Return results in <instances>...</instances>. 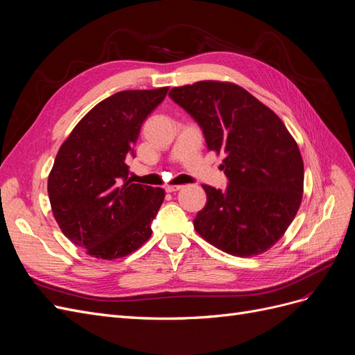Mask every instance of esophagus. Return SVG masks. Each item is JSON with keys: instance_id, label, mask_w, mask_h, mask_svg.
<instances>
[{"instance_id": "obj_1", "label": "esophagus", "mask_w": 355, "mask_h": 355, "mask_svg": "<svg viewBox=\"0 0 355 355\" xmlns=\"http://www.w3.org/2000/svg\"><path fill=\"white\" fill-rule=\"evenodd\" d=\"M182 188H184V187H182V185H176V187H167V188H166V191H167V192H178V191H180Z\"/></svg>"}]
</instances>
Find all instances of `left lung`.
<instances>
[{"label": "left lung", "mask_w": 355, "mask_h": 355, "mask_svg": "<svg viewBox=\"0 0 355 355\" xmlns=\"http://www.w3.org/2000/svg\"><path fill=\"white\" fill-rule=\"evenodd\" d=\"M168 96L201 127L210 151L223 154L225 191L202 185L207 202L194 219L201 237L240 257L280 240L302 201L304 161L274 111L240 85L198 81Z\"/></svg>", "instance_id": "left-lung-1"}]
</instances>
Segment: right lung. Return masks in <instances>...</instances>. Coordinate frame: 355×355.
<instances>
[{
	"instance_id": "right-lung-1",
	"label": "right lung",
	"mask_w": 355,
	"mask_h": 355,
	"mask_svg": "<svg viewBox=\"0 0 355 355\" xmlns=\"http://www.w3.org/2000/svg\"><path fill=\"white\" fill-rule=\"evenodd\" d=\"M168 87L118 92L99 102L59 148L47 191L59 228L75 245L103 261L137 250L151 237L164 189L132 184L127 159L142 123Z\"/></svg>"
}]
</instances>
